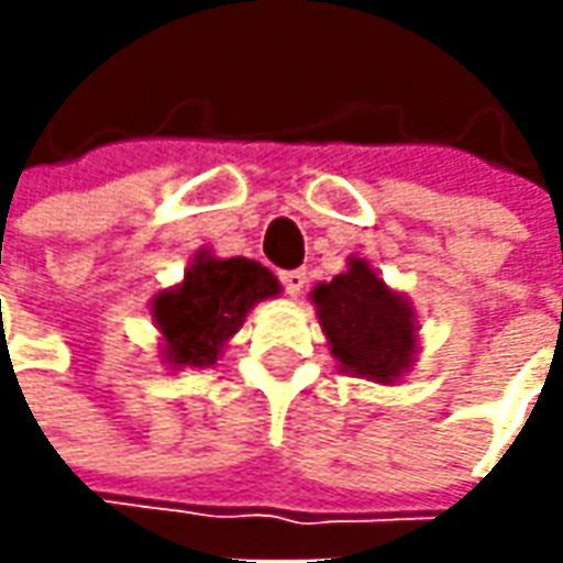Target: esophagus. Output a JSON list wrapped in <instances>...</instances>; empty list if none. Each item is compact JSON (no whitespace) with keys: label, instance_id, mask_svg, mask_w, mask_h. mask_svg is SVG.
Segmentation results:
<instances>
[{"label":"esophagus","instance_id":"1","mask_svg":"<svg viewBox=\"0 0 563 563\" xmlns=\"http://www.w3.org/2000/svg\"><path fill=\"white\" fill-rule=\"evenodd\" d=\"M282 285H285V291L291 294V297H300L303 288H307V272L303 269L282 272Z\"/></svg>","mask_w":563,"mask_h":563}]
</instances>
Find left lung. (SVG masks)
Masks as SVG:
<instances>
[{
    "mask_svg": "<svg viewBox=\"0 0 563 563\" xmlns=\"http://www.w3.org/2000/svg\"><path fill=\"white\" fill-rule=\"evenodd\" d=\"M310 300L344 373L378 385H391L410 373L420 341L417 313L366 260L347 256V269L316 285Z\"/></svg>",
    "mask_w": 563,
    "mask_h": 563,
    "instance_id": "8db88e82",
    "label": "left lung"
}]
</instances>
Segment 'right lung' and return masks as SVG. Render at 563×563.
Returning <instances> with one entry per match:
<instances>
[{"label": "right lung", "instance_id": "obj_1", "mask_svg": "<svg viewBox=\"0 0 563 563\" xmlns=\"http://www.w3.org/2000/svg\"><path fill=\"white\" fill-rule=\"evenodd\" d=\"M278 294V278L256 260H219L209 250H197L185 278L153 297L165 363L172 369L212 366L250 310Z\"/></svg>", "mask_w": 563, "mask_h": 563}]
</instances>
